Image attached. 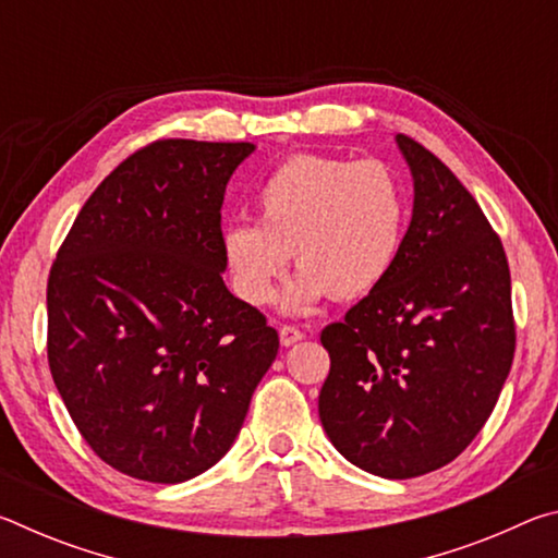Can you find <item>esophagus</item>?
<instances>
[{
	"mask_svg": "<svg viewBox=\"0 0 558 558\" xmlns=\"http://www.w3.org/2000/svg\"><path fill=\"white\" fill-rule=\"evenodd\" d=\"M302 337H305V335H302V329H298V327H292V325H282L280 327V344L282 347L295 344V342H300Z\"/></svg>",
	"mask_w": 558,
	"mask_h": 558,
	"instance_id": "obj_1",
	"label": "esophagus"
}]
</instances>
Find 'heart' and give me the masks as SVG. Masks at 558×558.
<instances>
[{
	"label": "heart",
	"mask_w": 558,
	"mask_h": 558,
	"mask_svg": "<svg viewBox=\"0 0 558 558\" xmlns=\"http://www.w3.org/2000/svg\"><path fill=\"white\" fill-rule=\"evenodd\" d=\"M256 211L258 223L235 221L221 239L233 288L253 307L276 298L290 253L302 272L288 307L366 295L393 270L409 229L405 189L379 159L290 157L258 189Z\"/></svg>",
	"instance_id": "b5f03b06"
}]
</instances>
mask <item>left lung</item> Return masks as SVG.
I'll list each match as a JSON object with an SVG mask.
<instances>
[{"instance_id":"left-lung-1","label":"left lung","mask_w":558,"mask_h":558,"mask_svg":"<svg viewBox=\"0 0 558 558\" xmlns=\"http://www.w3.org/2000/svg\"><path fill=\"white\" fill-rule=\"evenodd\" d=\"M413 174L401 256L379 288L323 329L319 421L372 475L409 480L456 460L483 430L514 359L502 241L458 177L409 135Z\"/></svg>"}]
</instances>
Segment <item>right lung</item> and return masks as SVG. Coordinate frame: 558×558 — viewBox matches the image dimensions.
I'll return each instance as SVG.
<instances>
[{"instance_id":"right-lung-1","label":"right lung","mask_w":558,"mask_h":558,"mask_svg":"<svg viewBox=\"0 0 558 558\" xmlns=\"http://www.w3.org/2000/svg\"><path fill=\"white\" fill-rule=\"evenodd\" d=\"M251 143L157 140L102 179L49 272L46 352L75 428L147 483L202 475L233 446L278 354L223 286L221 204Z\"/></svg>"}]
</instances>
